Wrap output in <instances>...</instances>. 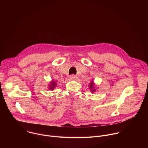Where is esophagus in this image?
Listing matches in <instances>:
<instances>
[{
	"instance_id": "esophagus-1",
	"label": "esophagus",
	"mask_w": 148,
	"mask_h": 148,
	"mask_svg": "<svg viewBox=\"0 0 148 148\" xmlns=\"http://www.w3.org/2000/svg\"><path fill=\"white\" fill-rule=\"evenodd\" d=\"M77 78H78V77H77L76 75H71L70 76V78H71V79H77Z\"/></svg>"
}]
</instances>
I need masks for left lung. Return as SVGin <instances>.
<instances>
[{
	"label": "left lung",
	"mask_w": 148,
	"mask_h": 148,
	"mask_svg": "<svg viewBox=\"0 0 148 148\" xmlns=\"http://www.w3.org/2000/svg\"><path fill=\"white\" fill-rule=\"evenodd\" d=\"M89 87H90V88L91 90V92H94L95 91V90L94 89V82L93 81H92L90 83V85Z\"/></svg>",
	"instance_id": "left-lung-1"
}]
</instances>
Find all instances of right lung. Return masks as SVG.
Returning <instances> with one entry per match:
<instances>
[{
	"label": "right lung",
	"mask_w": 148,
	"mask_h": 148,
	"mask_svg": "<svg viewBox=\"0 0 148 148\" xmlns=\"http://www.w3.org/2000/svg\"><path fill=\"white\" fill-rule=\"evenodd\" d=\"M57 86V84H56V82H54V81H51V85L50 86V87H49V88H50V90H53L54 88H55V87Z\"/></svg>",
	"instance_id": "1"
}]
</instances>
